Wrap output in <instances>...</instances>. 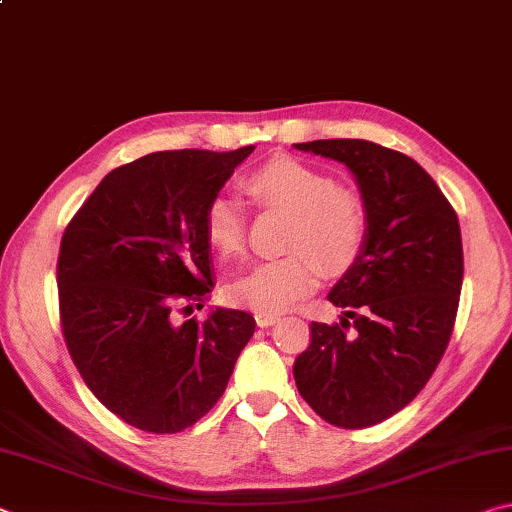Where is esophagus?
Returning <instances> with one entry per match:
<instances>
[{
  "mask_svg": "<svg viewBox=\"0 0 512 512\" xmlns=\"http://www.w3.org/2000/svg\"><path fill=\"white\" fill-rule=\"evenodd\" d=\"M255 320H257L259 327H271V325L277 323V320H280V316H277V314H266V311H257Z\"/></svg>",
  "mask_w": 512,
  "mask_h": 512,
  "instance_id": "obj_1",
  "label": "esophagus"
}]
</instances>
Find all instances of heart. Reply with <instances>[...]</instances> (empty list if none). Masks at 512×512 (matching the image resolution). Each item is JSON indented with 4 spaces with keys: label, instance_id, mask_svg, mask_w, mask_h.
I'll use <instances>...</instances> for the list:
<instances>
[{
    "label": "heart",
    "instance_id": "1",
    "mask_svg": "<svg viewBox=\"0 0 512 512\" xmlns=\"http://www.w3.org/2000/svg\"><path fill=\"white\" fill-rule=\"evenodd\" d=\"M244 189L259 205L291 212L284 237L291 253L257 262L230 282L228 298L235 305L277 314L316 287L320 268L339 275L357 262L368 235L366 205L329 173L280 155L250 173ZM205 235L221 257L239 255L246 244L244 203L214 196L205 210Z\"/></svg>",
    "mask_w": 512,
    "mask_h": 512
}]
</instances>
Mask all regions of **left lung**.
Wrapping results in <instances>:
<instances>
[{"instance_id": "1", "label": "left lung", "mask_w": 512, "mask_h": 512, "mask_svg": "<svg viewBox=\"0 0 512 512\" xmlns=\"http://www.w3.org/2000/svg\"><path fill=\"white\" fill-rule=\"evenodd\" d=\"M293 146L345 164L368 212L361 255L327 296L348 311L311 323L293 377L320 418L366 429L404 409L443 359L463 284L461 225L409 155L368 140Z\"/></svg>"}]
</instances>
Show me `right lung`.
<instances>
[{
    "label": "right lung",
    "mask_w": 512,
    "mask_h": 512,
    "mask_svg": "<svg viewBox=\"0 0 512 512\" xmlns=\"http://www.w3.org/2000/svg\"><path fill=\"white\" fill-rule=\"evenodd\" d=\"M255 146L158 151L112 169L65 228L58 302L67 350L94 397L151 433L192 427L219 402L255 318L173 311L212 291L205 210Z\"/></svg>",
    "instance_id": "add662e5"
}]
</instances>
